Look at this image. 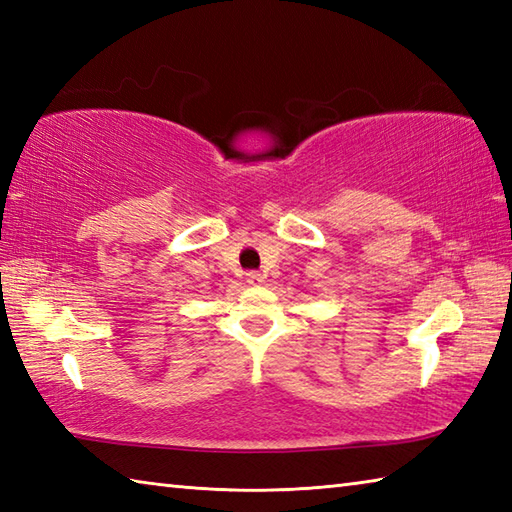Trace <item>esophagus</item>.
Returning <instances> with one entry per match:
<instances>
[{"mask_svg": "<svg viewBox=\"0 0 512 512\" xmlns=\"http://www.w3.org/2000/svg\"><path fill=\"white\" fill-rule=\"evenodd\" d=\"M246 279H248V284L257 286V284H262V281H264V275L262 273H248Z\"/></svg>", "mask_w": 512, "mask_h": 512, "instance_id": "34e87169", "label": "esophagus"}]
</instances>
